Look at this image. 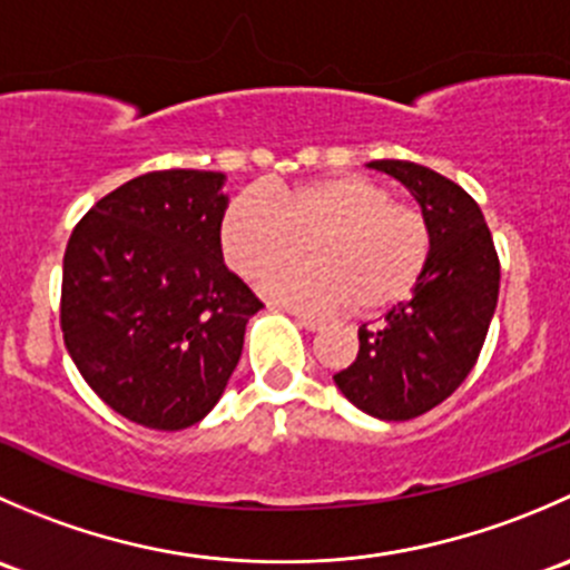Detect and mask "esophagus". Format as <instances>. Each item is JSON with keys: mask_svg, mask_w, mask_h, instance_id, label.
<instances>
[{"mask_svg": "<svg viewBox=\"0 0 570 570\" xmlns=\"http://www.w3.org/2000/svg\"><path fill=\"white\" fill-rule=\"evenodd\" d=\"M292 317H295V322L301 327H306V331H322V325H325V322L322 320H317V317H308V314H292Z\"/></svg>", "mask_w": 570, "mask_h": 570, "instance_id": "obj_1", "label": "esophagus"}]
</instances>
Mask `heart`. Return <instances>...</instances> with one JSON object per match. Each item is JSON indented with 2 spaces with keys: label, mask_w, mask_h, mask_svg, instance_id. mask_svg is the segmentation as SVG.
Wrapping results in <instances>:
<instances>
[{
  "label": "heart",
  "mask_w": 570,
  "mask_h": 570,
  "mask_svg": "<svg viewBox=\"0 0 570 570\" xmlns=\"http://www.w3.org/2000/svg\"><path fill=\"white\" fill-rule=\"evenodd\" d=\"M309 243L314 263L264 281L301 312L381 314L407 301L428 269L433 232L424 209L364 174H331L267 195L245 193L223 212L217 243L228 267L258 281Z\"/></svg>",
  "instance_id": "heart-1"
}]
</instances>
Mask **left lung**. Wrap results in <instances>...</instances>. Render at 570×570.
I'll list each match as a JSON object with an SVG mask.
<instances>
[{"mask_svg": "<svg viewBox=\"0 0 570 570\" xmlns=\"http://www.w3.org/2000/svg\"><path fill=\"white\" fill-rule=\"evenodd\" d=\"M370 168L411 189L430 220L433 250L411 301L358 327V355L333 381L370 416L407 422L441 405L474 370L502 269L491 228L463 187L405 159H377Z\"/></svg>", "mask_w": 570, "mask_h": 570, "instance_id": "1", "label": "left lung"}]
</instances>
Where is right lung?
<instances>
[{
    "label": "right lung",
    "mask_w": 570,
    "mask_h": 570,
    "mask_svg": "<svg viewBox=\"0 0 570 570\" xmlns=\"http://www.w3.org/2000/svg\"><path fill=\"white\" fill-rule=\"evenodd\" d=\"M215 170H151L96 200L62 256L79 375L129 422L184 430L215 407L264 303L223 264Z\"/></svg>",
    "instance_id": "add662e5"
}]
</instances>
